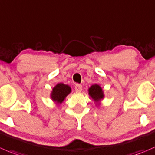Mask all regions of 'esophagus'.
<instances>
[{
  "instance_id": "esophagus-1",
  "label": "esophagus",
  "mask_w": 155,
  "mask_h": 155,
  "mask_svg": "<svg viewBox=\"0 0 155 155\" xmlns=\"http://www.w3.org/2000/svg\"><path fill=\"white\" fill-rule=\"evenodd\" d=\"M75 90H76V92H81L82 90V86L80 84H76V86H75Z\"/></svg>"
}]
</instances>
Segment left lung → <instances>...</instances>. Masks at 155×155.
Wrapping results in <instances>:
<instances>
[{
    "mask_svg": "<svg viewBox=\"0 0 155 155\" xmlns=\"http://www.w3.org/2000/svg\"><path fill=\"white\" fill-rule=\"evenodd\" d=\"M88 94L90 95V97L99 104L98 102L104 98V91L102 90V88H101L100 85H92L89 88H88Z\"/></svg>",
    "mask_w": 155,
    "mask_h": 155,
    "instance_id": "1",
    "label": "left lung"
}]
</instances>
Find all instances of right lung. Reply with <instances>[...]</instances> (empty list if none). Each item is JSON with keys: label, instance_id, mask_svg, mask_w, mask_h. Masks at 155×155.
Returning a JSON list of instances; mask_svg holds the SVG:
<instances>
[{"label": "right lung", "instance_id": "right-lung-1", "mask_svg": "<svg viewBox=\"0 0 155 155\" xmlns=\"http://www.w3.org/2000/svg\"><path fill=\"white\" fill-rule=\"evenodd\" d=\"M71 92V88L68 85L58 83L53 88L51 94V97L58 104H62L64 99Z\"/></svg>", "mask_w": 155, "mask_h": 155}]
</instances>
